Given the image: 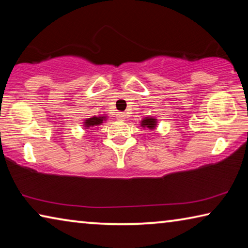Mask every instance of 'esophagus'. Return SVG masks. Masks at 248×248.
<instances>
[{
  "mask_svg": "<svg viewBox=\"0 0 248 248\" xmlns=\"http://www.w3.org/2000/svg\"><path fill=\"white\" fill-rule=\"evenodd\" d=\"M117 118L119 120H124L125 119V114L124 112H118V114H117Z\"/></svg>",
  "mask_w": 248,
  "mask_h": 248,
  "instance_id": "1",
  "label": "esophagus"
}]
</instances>
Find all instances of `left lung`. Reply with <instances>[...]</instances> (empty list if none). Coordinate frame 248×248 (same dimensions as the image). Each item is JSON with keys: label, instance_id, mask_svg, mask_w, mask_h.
<instances>
[{"label": "left lung", "instance_id": "1", "mask_svg": "<svg viewBox=\"0 0 248 248\" xmlns=\"http://www.w3.org/2000/svg\"><path fill=\"white\" fill-rule=\"evenodd\" d=\"M141 125L142 127H148L149 129H154L155 125H156V119L146 117V118L141 121Z\"/></svg>", "mask_w": 248, "mask_h": 248}]
</instances>
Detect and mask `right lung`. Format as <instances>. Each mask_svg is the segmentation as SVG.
Wrapping results in <instances>:
<instances>
[{"mask_svg":"<svg viewBox=\"0 0 248 248\" xmlns=\"http://www.w3.org/2000/svg\"><path fill=\"white\" fill-rule=\"evenodd\" d=\"M104 117H92V118H89L85 120V128H90V127H95V125H99L103 123Z\"/></svg>","mask_w":248,"mask_h":248,"instance_id":"obj_1","label":"right lung"}]
</instances>
